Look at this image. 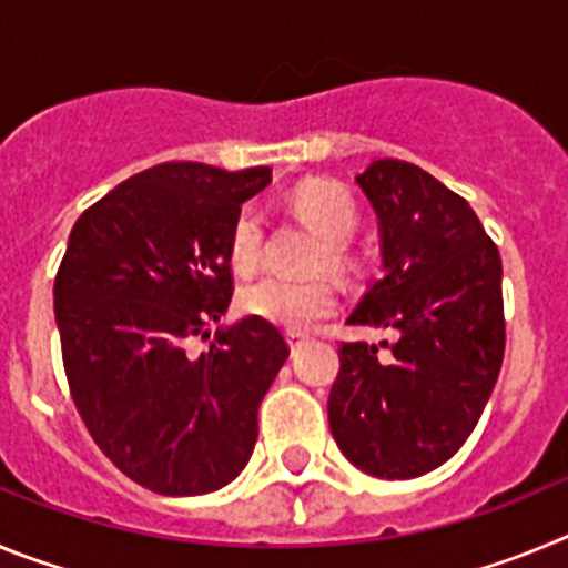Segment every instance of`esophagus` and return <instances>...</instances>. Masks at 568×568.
<instances>
[{"mask_svg":"<svg viewBox=\"0 0 568 568\" xmlns=\"http://www.w3.org/2000/svg\"><path fill=\"white\" fill-rule=\"evenodd\" d=\"M287 341H290V346H293V349H298V346L307 341V333H301V329H290Z\"/></svg>","mask_w":568,"mask_h":568,"instance_id":"34e87169","label":"esophagus"}]
</instances>
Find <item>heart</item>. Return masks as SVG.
<instances>
[{"mask_svg": "<svg viewBox=\"0 0 568 568\" xmlns=\"http://www.w3.org/2000/svg\"><path fill=\"white\" fill-rule=\"evenodd\" d=\"M290 204L301 219H307L321 235L318 267L338 273L353 270L355 250L349 235L358 230V204L353 193L335 182H304L290 193ZM264 213L255 204H244L235 213L227 235V253L239 273H250L264 253ZM241 310L278 327L301 329L318 318H327L338 304V293L327 278H287V275H258L239 293Z\"/></svg>", "mask_w": 568, "mask_h": 568, "instance_id": "b5f03b06", "label": "heart"}]
</instances>
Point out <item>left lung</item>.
<instances>
[{
    "mask_svg": "<svg viewBox=\"0 0 568 568\" xmlns=\"http://www.w3.org/2000/svg\"><path fill=\"white\" fill-rule=\"evenodd\" d=\"M384 239V275L349 324L393 333L341 341L329 429L375 478L438 469L469 438L504 364L498 244L466 199L418 164L381 159L358 175Z\"/></svg>",
    "mask_w": 568,
    "mask_h": 568,
    "instance_id": "left-lung-1",
    "label": "left lung"
}]
</instances>
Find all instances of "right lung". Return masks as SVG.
<instances>
[{"instance_id":"1","label":"right lung","mask_w":568,"mask_h":568,"mask_svg":"<svg viewBox=\"0 0 568 568\" xmlns=\"http://www.w3.org/2000/svg\"><path fill=\"white\" fill-rule=\"evenodd\" d=\"M270 173L155 164L70 230L53 281L70 398L99 449L159 495L215 491L247 466L261 398L290 355L255 315L190 353L227 313L230 224Z\"/></svg>"}]
</instances>
